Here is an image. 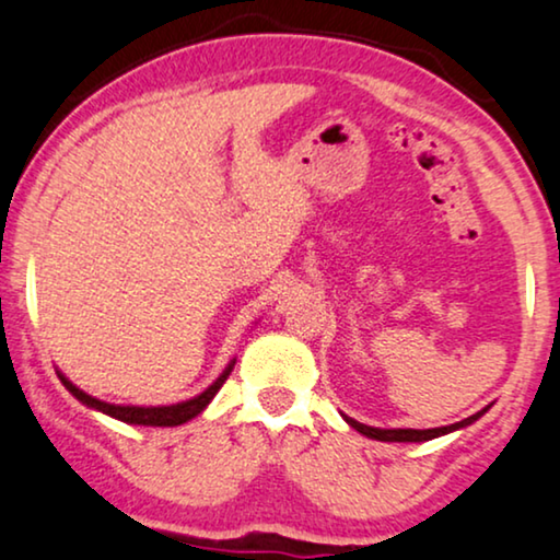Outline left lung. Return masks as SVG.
Wrapping results in <instances>:
<instances>
[{
  "label": "left lung",
  "mask_w": 560,
  "mask_h": 560,
  "mask_svg": "<svg viewBox=\"0 0 560 560\" xmlns=\"http://www.w3.org/2000/svg\"><path fill=\"white\" fill-rule=\"evenodd\" d=\"M491 406H493V402H491ZM491 406L480 408L478 413L468 416V419L450 423V427H436V429H380V427H366V423H359L357 419H351V416H346V413H341V416L351 429H357L359 434H364L370 439H377V442H429V439L452 434V431H459V429H468L470 423H476Z\"/></svg>",
  "instance_id": "obj_1"
}]
</instances>
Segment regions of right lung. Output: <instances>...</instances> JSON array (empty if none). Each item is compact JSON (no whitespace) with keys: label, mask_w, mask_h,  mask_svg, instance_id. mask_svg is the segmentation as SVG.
I'll list each match as a JSON object with an SVG mask.
<instances>
[{"label":"right lung","mask_w":560,"mask_h":560,"mask_svg":"<svg viewBox=\"0 0 560 560\" xmlns=\"http://www.w3.org/2000/svg\"><path fill=\"white\" fill-rule=\"evenodd\" d=\"M235 362L237 359H230V364L224 366L222 374L211 382L207 390L194 395V398H188V400L173 402V406H118V402L101 400V398H95V395L80 390V387H77L74 382L69 380L61 370L56 374H59L61 385L67 387V390L72 393L74 398L82 402V406L97 410V413H105V416H110V419H118L124 423H133V427H180V423L196 419V416L201 413V410L207 408L211 400H214L219 387L224 385V380L230 377L232 370H235Z\"/></svg>","instance_id":"1"}]
</instances>
